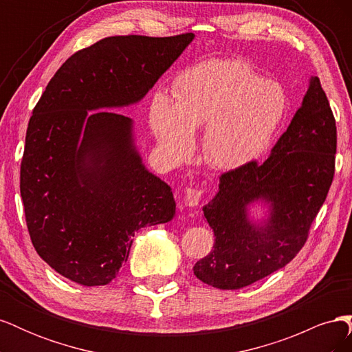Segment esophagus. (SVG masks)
<instances>
[{
  "mask_svg": "<svg viewBox=\"0 0 352 352\" xmlns=\"http://www.w3.org/2000/svg\"><path fill=\"white\" fill-rule=\"evenodd\" d=\"M202 197V190L197 189V188H188L186 192H185V206L186 207H197L199 204Z\"/></svg>",
  "mask_w": 352,
  "mask_h": 352,
  "instance_id": "1",
  "label": "esophagus"
}]
</instances>
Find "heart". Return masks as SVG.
I'll use <instances>...</instances> for the list:
<instances>
[{
	"instance_id": "obj_1",
	"label": "heart",
	"mask_w": 352,
	"mask_h": 352,
	"mask_svg": "<svg viewBox=\"0 0 352 352\" xmlns=\"http://www.w3.org/2000/svg\"><path fill=\"white\" fill-rule=\"evenodd\" d=\"M287 105L283 85L263 79L247 61L208 60L177 74L172 98L154 95L150 126L173 162L194 153L195 132L206 127V162L219 170H238L267 151Z\"/></svg>"
}]
</instances>
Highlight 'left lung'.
Here are the masks:
<instances>
[{"mask_svg": "<svg viewBox=\"0 0 352 352\" xmlns=\"http://www.w3.org/2000/svg\"><path fill=\"white\" fill-rule=\"evenodd\" d=\"M336 123L317 76L301 107L264 163L220 176L219 190L202 207L214 232L197 278L219 289H241L274 273L300 252L335 173ZM265 208L254 218L252 208Z\"/></svg>", "mask_w": 352, "mask_h": 352, "instance_id": "8db88e82", "label": "left lung"}]
</instances>
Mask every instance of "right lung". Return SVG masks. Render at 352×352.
<instances>
[{"label":"right lung","mask_w":352,"mask_h":352,"mask_svg":"<svg viewBox=\"0 0 352 352\" xmlns=\"http://www.w3.org/2000/svg\"><path fill=\"white\" fill-rule=\"evenodd\" d=\"M110 36L78 51L50 80L28 124L20 195L32 243L83 286L110 283L135 232L176 214L172 188L148 170L131 117L194 41Z\"/></svg>","instance_id":"obj_1"}]
</instances>
